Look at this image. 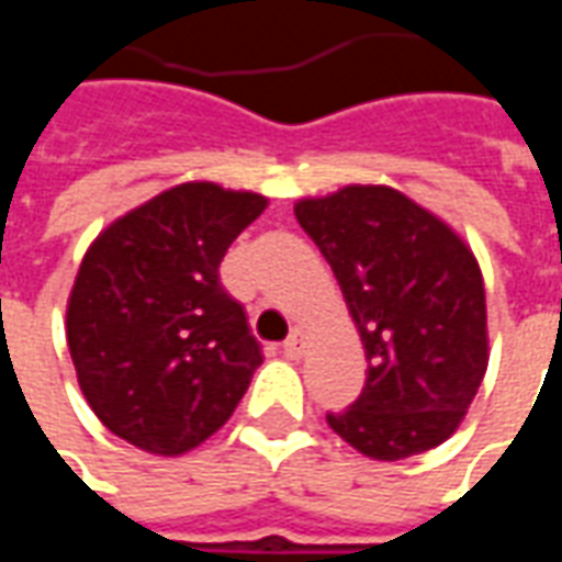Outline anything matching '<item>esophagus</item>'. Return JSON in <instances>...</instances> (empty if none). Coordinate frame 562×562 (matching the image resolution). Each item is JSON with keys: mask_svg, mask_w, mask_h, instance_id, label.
Returning <instances> with one entry per match:
<instances>
[{"mask_svg": "<svg viewBox=\"0 0 562 562\" xmlns=\"http://www.w3.org/2000/svg\"><path fill=\"white\" fill-rule=\"evenodd\" d=\"M306 349V330L304 328H294L292 337L282 342V352H285V358H301Z\"/></svg>", "mask_w": 562, "mask_h": 562, "instance_id": "esophagus-1", "label": "esophagus"}]
</instances>
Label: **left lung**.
I'll return each mask as SVG.
<instances>
[{"instance_id": "1", "label": "left lung", "mask_w": 562, "mask_h": 562, "mask_svg": "<svg viewBox=\"0 0 562 562\" xmlns=\"http://www.w3.org/2000/svg\"><path fill=\"white\" fill-rule=\"evenodd\" d=\"M294 216L328 258L367 358L361 397L330 413L328 427L389 463L442 446L467 418L491 358L470 244L382 183L297 198Z\"/></svg>"}]
</instances>
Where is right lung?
I'll list each match as a JSON object with an SVG mask.
<instances>
[{
  "mask_svg": "<svg viewBox=\"0 0 562 562\" xmlns=\"http://www.w3.org/2000/svg\"><path fill=\"white\" fill-rule=\"evenodd\" d=\"M268 198L189 180L116 216L83 252L66 340L95 418L128 446L180 458L232 418L261 364L220 261Z\"/></svg>",
  "mask_w": 562,
  "mask_h": 562,
  "instance_id": "add662e5",
  "label": "right lung"
}]
</instances>
